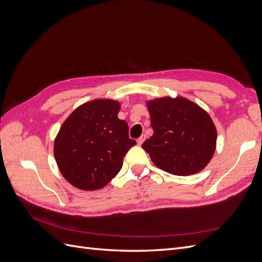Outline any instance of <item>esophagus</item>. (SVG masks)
<instances>
[{"label": "esophagus", "instance_id": "1", "mask_svg": "<svg viewBox=\"0 0 262 262\" xmlns=\"http://www.w3.org/2000/svg\"><path fill=\"white\" fill-rule=\"evenodd\" d=\"M144 140H145V136H141L138 140H137V142H138V144L139 145H141L142 143H143V142H144Z\"/></svg>", "mask_w": 262, "mask_h": 262}]
</instances>
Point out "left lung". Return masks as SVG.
<instances>
[{
  "label": "left lung",
  "instance_id": "1",
  "mask_svg": "<svg viewBox=\"0 0 262 262\" xmlns=\"http://www.w3.org/2000/svg\"><path fill=\"white\" fill-rule=\"evenodd\" d=\"M153 136L142 147L158 168L176 176L201 171L216 147V128L209 114L184 97L147 101Z\"/></svg>",
  "mask_w": 262,
  "mask_h": 262
}]
</instances>
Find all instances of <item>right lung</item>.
<instances>
[{"instance_id": "obj_1", "label": "right lung", "mask_w": 262, "mask_h": 262, "mask_svg": "<svg viewBox=\"0 0 262 262\" xmlns=\"http://www.w3.org/2000/svg\"><path fill=\"white\" fill-rule=\"evenodd\" d=\"M120 102L94 99L77 107L61 125L53 152L71 185L90 191L105 187L120 171L126 152L137 144L118 118Z\"/></svg>"}]
</instances>
